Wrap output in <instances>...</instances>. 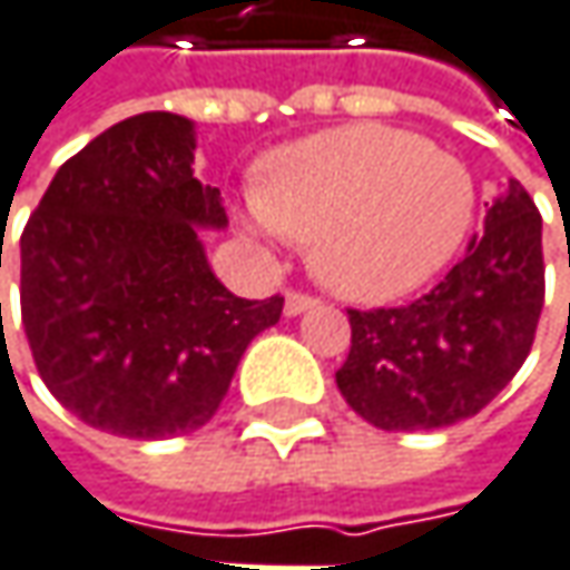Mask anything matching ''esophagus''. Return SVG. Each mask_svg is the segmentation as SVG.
<instances>
[{"mask_svg":"<svg viewBox=\"0 0 570 570\" xmlns=\"http://www.w3.org/2000/svg\"><path fill=\"white\" fill-rule=\"evenodd\" d=\"M314 305H317V298L302 295V292H288V295H285V314H288V317H298V314H305V311H311Z\"/></svg>","mask_w":570,"mask_h":570,"instance_id":"1","label":"esophagus"}]
</instances>
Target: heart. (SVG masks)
Masks as SVG:
<instances>
[{
  "instance_id": "1",
  "label": "heart",
  "mask_w": 570,
  "mask_h": 570,
  "mask_svg": "<svg viewBox=\"0 0 570 570\" xmlns=\"http://www.w3.org/2000/svg\"><path fill=\"white\" fill-rule=\"evenodd\" d=\"M470 220L468 168L380 122L275 148L243 210L246 236L311 243L317 278L363 305L422 288L458 253Z\"/></svg>"
}]
</instances>
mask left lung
I'll return each instance as SVG.
<instances>
[{
  "instance_id": "1",
  "label": "left lung",
  "mask_w": 570,
  "mask_h": 570,
  "mask_svg": "<svg viewBox=\"0 0 570 570\" xmlns=\"http://www.w3.org/2000/svg\"><path fill=\"white\" fill-rule=\"evenodd\" d=\"M546 302L542 217L519 181L444 282L405 307L346 311L337 370L346 405L383 431H431L476 415L525 363Z\"/></svg>"
}]
</instances>
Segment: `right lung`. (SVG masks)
I'll return each instance as SVG.
<instances>
[{"label": "right lung", "mask_w": 570, "mask_h": 570, "mask_svg": "<svg viewBox=\"0 0 570 570\" xmlns=\"http://www.w3.org/2000/svg\"><path fill=\"white\" fill-rule=\"evenodd\" d=\"M194 148L190 119L129 116L63 161L21 233V324L45 386L132 441L207 425L282 317L278 295L236 298L207 263L200 229H224L226 210L194 178Z\"/></svg>", "instance_id": "obj_1"}]
</instances>
